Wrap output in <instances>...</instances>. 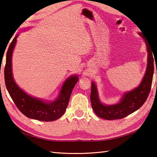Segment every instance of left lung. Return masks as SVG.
<instances>
[{"mask_svg":"<svg viewBox=\"0 0 157 157\" xmlns=\"http://www.w3.org/2000/svg\"><path fill=\"white\" fill-rule=\"evenodd\" d=\"M139 34L143 38L147 47V64L145 75L139 86L124 93L119 102L113 105H105L101 102L96 84L92 81L90 98L93 109L100 118L109 121L123 118L141 107L147 100L152 86L155 56L153 57L152 49L143 33H139Z\"/></svg>","mask_w":157,"mask_h":157,"instance_id":"left-lung-1","label":"left lung"}]
</instances>
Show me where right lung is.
I'll use <instances>...</instances> for the list:
<instances>
[{
	"mask_svg": "<svg viewBox=\"0 0 157 157\" xmlns=\"http://www.w3.org/2000/svg\"><path fill=\"white\" fill-rule=\"evenodd\" d=\"M18 36L17 34L13 39L6 55L5 82L10 97L21 112L28 118L41 121H56L65 113L71 93L79 80L78 75H71L66 79L54 100H46L28 94L16 83L12 74V58Z\"/></svg>",
	"mask_w": 157,
	"mask_h": 157,
	"instance_id": "add662e5",
	"label": "right lung"
}]
</instances>
